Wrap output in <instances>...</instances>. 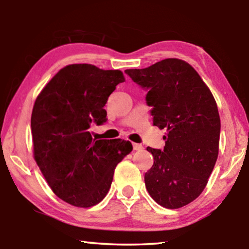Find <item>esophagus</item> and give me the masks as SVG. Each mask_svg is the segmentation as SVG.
<instances>
[{"label":"esophagus","mask_w":249,"mask_h":249,"mask_svg":"<svg viewBox=\"0 0 249 249\" xmlns=\"http://www.w3.org/2000/svg\"><path fill=\"white\" fill-rule=\"evenodd\" d=\"M133 148L134 150H142L144 147H142L141 144H133Z\"/></svg>","instance_id":"34e87169"}]
</instances>
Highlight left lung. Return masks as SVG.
Masks as SVG:
<instances>
[{"instance_id": "left-lung-1", "label": "left lung", "mask_w": 249, "mask_h": 249, "mask_svg": "<svg viewBox=\"0 0 249 249\" xmlns=\"http://www.w3.org/2000/svg\"><path fill=\"white\" fill-rule=\"evenodd\" d=\"M125 73L148 91L154 125L167 129L162 150L147 147L154 165L145 174L146 189L163 208L179 209L201 195L216 162L221 132L216 102L199 73L180 59Z\"/></svg>"}]
</instances>
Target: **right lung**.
Here are the masks:
<instances>
[{
  "mask_svg": "<svg viewBox=\"0 0 249 249\" xmlns=\"http://www.w3.org/2000/svg\"><path fill=\"white\" fill-rule=\"evenodd\" d=\"M124 81L120 70L69 65L37 96L31 120L34 157L54 195L67 203H100L116 165L133 150L128 141L93 140L90 133L92 124L107 121L104 105Z\"/></svg>",
  "mask_w": 249,
  "mask_h": 249,
  "instance_id": "add662e5",
  "label": "right lung"
}]
</instances>
